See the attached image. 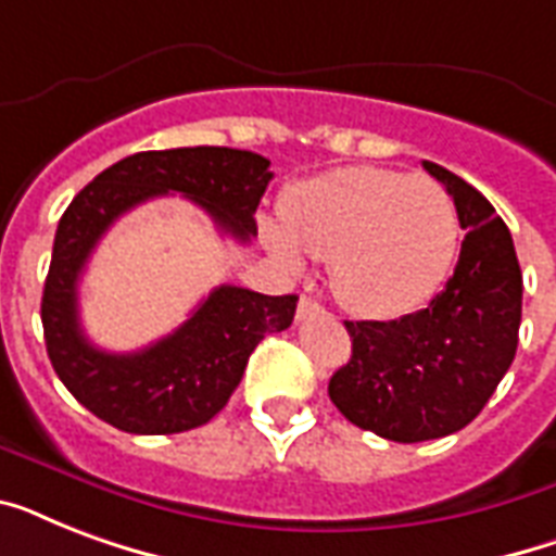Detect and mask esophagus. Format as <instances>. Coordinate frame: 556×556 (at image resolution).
Returning <instances> with one entry per match:
<instances>
[{
  "label": "esophagus",
  "instance_id": "esophagus-1",
  "mask_svg": "<svg viewBox=\"0 0 556 556\" xmlns=\"http://www.w3.org/2000/svg\"><path fill=\"white\" fill-rule=\"evenodd\" d=\"M314 314H323V305L312 296H300V303H296V320H308Z\"/></svg>",
  "mask_w": 556,
  "mask_h": 556
}]
</instances>
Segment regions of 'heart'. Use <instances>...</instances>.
Here are the masks:
<instances>
[{
	"label": "heart",
	"instance_id": "1",
	"mask_svg": "<svg viewBox=\"0 0 556 556\" xmlns=\"http://www.w3.org/2000/svg\"><path fill=\"white\" fill-rule=\"evenodd\" d=\"M286 225L265 239L288 268L303 253L329 262L331 288L361 317H397L424 305L458 253V213L427 176L383 167H340L286 192Z\"/></svg>",
	"mask_w": 556,
	"mask_h": 556
}]
</instances>
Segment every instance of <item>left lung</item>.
<instances>
[{
  "mask_svg": "<svg viewBox=\"0 0 556 556\" xmlns=\"http://www.w3.org/2000/svg\"><path fill=\"white\" fill-rule=\"evenodd\" d=\"M465 230L456 270L427 308L397 320H346L352 357L329 380L331 404L380 439H444L473 421L514 364L522 270L508 225L482 192L424 161Z\"/></svg>",
  "mask_w": 556,
  "mask_h": 556,
  "instance_id": "8db88e82",
  "label": "left lung"
}]
</instances>
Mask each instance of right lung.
<instances>
[{"label": "right lung", "mask_w": 556, "mask_h": 556, "mask_svg": "<svg viewBox=\"0 0 556 556\" xmlns=\"http://www.w3.org/2000/svg\"><path fill=\"white\" fill-rule=\"evenodd\" d=\"M248 150L181 147L135 152L83 187L60 218L42 288V331L65 389L100 421L135 435H169L207 424L233 395L248 357L270 331L294 320L296 294L268 296L218 286L173 334L129 355L91 346L80 329L77 282L100 236L143 201L181 192L207 210L222 233L256 236V207L274 178Z\"/></svg>", "instance_id": "add662e5"}]
</instances>
